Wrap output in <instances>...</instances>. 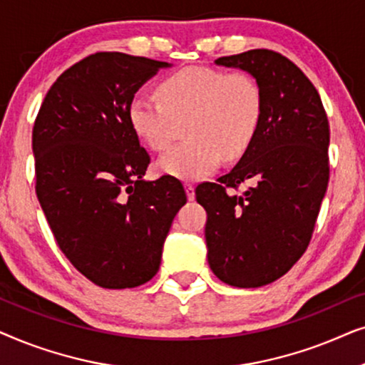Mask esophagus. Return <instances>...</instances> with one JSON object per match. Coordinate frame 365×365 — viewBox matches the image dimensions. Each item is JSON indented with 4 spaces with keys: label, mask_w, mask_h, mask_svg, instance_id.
<instances>
[{
    "label": "esophagus",
    "mask_w": 365,
    "mask_h": 365,
    "mask_svg": "<svg viewBox=\"0 0 365 365\" xmlns=\"http://www.w3.org/2000/svg\"><path fill=\"white\" fill-rule=\"evenodd\" d=\"M184 187H186V194H187V199H189V201H192V199L194 197H196V191H194V186H192V184H186V186H184Z\"/></svg>",
    "instance_id": "1"
}]
</instances>
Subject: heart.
Listing matches in <instances>:
<instances>
[{"label":"heart","mask_w":365,"mask_h":365,"mask_svg":"<svg viewBox=\"0 0 365 365\" xmlns=\"http://www.w3.org/2000/svg\"><path fill=\"white\" fill-rule=\"evenodd\" d=\"M264 96L259 83L242 71L187 66L159 83L158 98L134 94L128 106L133 133L163 151L173 139V119L186 118V143L158 161V171L196 181L217 168L222 154L239 158L256 138L262 121Z\"/></svg>","instance_id":"heart-1"}]
</instances>
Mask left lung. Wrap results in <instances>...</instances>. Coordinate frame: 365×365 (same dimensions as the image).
<instances>
[{
  "instance_id": "left-lung-1",
  "label": "left lung",
  "mask_w": 365,
  "mask_h": 365,
  "mask_svg": "<svg viewBox=\"0 0 365 365\" xmlns=\"http://www.w3.org/2000/svg\"><path fill=\"white\" fill-rule=\"evenodd\" d=\"M214 63L251 74L264 111L236 166L196 187L207 212V262L229 286L261 287L284 276L311 241L329 182V123L317 89L282 54L251 49ZM241 183L248 187L234 193Z\"/></svg>"
}]
</instances>
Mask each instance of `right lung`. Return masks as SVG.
I'll return each instance as SVG.
<instances>
[{
  "mask_svg": "<svg viewBox=\"0 0 365 365\" xmlns=\"http://www.w3.org/2000/svg\"><path fill=\"white\" fill-rule=\"evenodd\" d=\"M169 66L91 54L54 81L34 121L38 201L64 256L99 287H136L156 276L186 204L176 178L143 179L149 154L128 121L138 89Z\"/></svg>",
  "mask_w": 365,
  "mask_h": 365,
  "instance_id": "1",
  "label": "right lung"
}]
</instances>
